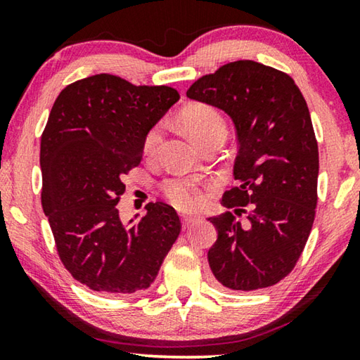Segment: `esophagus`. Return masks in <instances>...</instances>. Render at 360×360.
Listing matches in <instances>:
<instances>
[{
    "label": "esophagus",
    "instance_id": "obj_1",
    "mask_svg": "<svg viewBox=\"0 0 360 360\" xmlns=\"http://www.w3.org/2000/svg\"><path fill=\"white\" fill-rule=\"evenodd\" d=\"M181 222H182V227L188 229L191 225L197 222V217H195V216H181Z\"/></svg>",
    "mask_w": 360,
    "mask_h": 360
}]
</instances>
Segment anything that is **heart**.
I'll list each match as a JSON object with an SVG mask.
<instances>
[{
  "label": "heart",
  "mask_w": 360,
  "mask_h": 360,
  "mask_svg": "<svg viewBox=\"0 0 360 360\" xmlns=\"http://www.w3.org/2000/svg\"><path fill=\"white\" fill-rule=\"evenodd\" d=\"M187 130L203 143L212 133L225 131V122L214 108L206 105H195L182 115ZM163 136V124H155L144 138V154L152 155L157 150ZM163 193L179 210H193L202 203V181L197 178H172L163 182Z\"/></svg>",
  "instance_id": "b5f03b06"
}]
</instances>
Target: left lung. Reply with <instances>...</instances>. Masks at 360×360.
Here are the masks:
<instances>
[{
	"label": "left lung",
	"instance_id": "obj_1",
	"mask_svg": "<svg viewBox=\"0 0 360 360\" xmlns=\"http://www.w3.org/2000/svg\"><path fill=\"white\" fill-rule=\"evenodd\" d=\"M191 100L227 112L238 135L236 186L222 205L233 212L210 217L217 240L208 251L212 275L233 290L270 288L294 270L318 205L319 152L311 115L289 75L238 60L195 81Z\"/></svg>",
	"mask_w": 360,
	"mask_h": 360
}]
</instances>
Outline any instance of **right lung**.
Returning <instances> with one entry per match:
<instances>
[{
  "label": "right lung",
  "mask_w": 360,
  "mask_h": 360,
  "mask_svg": "<svg viewBox=\"0 0 360 360\" xmlns=\"http://www.w3.org/2000/svg\"><path fill=\"white\" fill-rule=\"evenodd\" d=\"M179 100L168 85L95 75L60 92L41 136V202L58 257L89 289L129 295L154 283L181 231L173 206L146 205L124 224L122 178L138 167L148 131Z\"/></svg>",
  "instance_id": "1"
}]
</instances>
